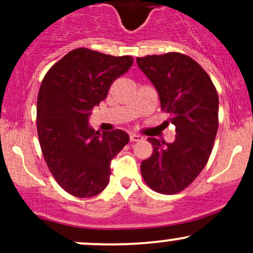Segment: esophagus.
Here are the masks:
<instances>
[{"label": "esophagus", "instance_id": "obj_1", "mask_svg": "<svg viewBox=\"0 0 253 253\" xmlns=\"http://www.w3.org/2000/svg\"><path fill=\"white\" fill-rule=\"evenodd\" d=\"M129 139H131V142H139V141H142L143 137L139 136V134L131 133V134H129Z\"/></svg>", "mask_w": 253, "mask_h": 253}]
</instances>
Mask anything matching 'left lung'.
Wrapping results in <instances>:
<instances>
[{
    "label": "left lung",
    "instance_id": "obj_1",
    "mask_svg": "<svg viewBox=\"0 0 253 253\" xmlns=\"http://www.w3.org/2000/svg\"><path fill=\"white\" fill-rule=\"evenodd\" d=\"M137 65L157 89L177 133L172 143L148 138L154 150L142 162V176L157 192L177 193L208 162L218 131V93L206 71L182 53L137 57Z\"/></svg>",
    "mask_w": 253,
    "mask_h": 253
}]
</instances>
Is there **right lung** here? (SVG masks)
I'll list each match as a JSON object with an SVG mask.
<instances>
[{
	"mask_svg": "<svg viewBox=\"0 0 253 253\" xmlns=\"http://www.w3.org/2000/svg\"><path fill=\"white\" fill-rule=\"evenodd\" d=\"M132 63L131 56L81 47L63 56L42 79L37 104L40 147L55 180L75 197H93L105 190L111 160L129 141L125 131L100 133L88 122L112 82Z\"/></svg>",
	"mask_w": 253,
	"mask_h": 253,
	"instance_id": "right-lung-1",
	"label": "right lung"
}]
</instances>
